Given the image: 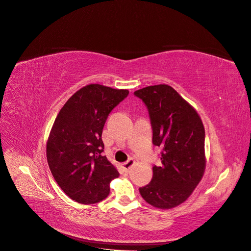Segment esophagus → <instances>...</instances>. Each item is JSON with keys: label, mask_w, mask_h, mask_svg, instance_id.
<instances>
[{"label": "esophagus", "mask_w": 251, "mask_h": 251, "mask_svg": "<svg viewBox=\"0 0 251 251\" xmlns=\"http://www.w3.org/2000/svg\"><path fill=\"white\" fill-rule=\"evenodd\" d=\"M134 163H135V162H134L133 159H129L127 162H125V163L123 164V169H124L125 172H128L129 169L134 165Z\"/></svg>", "instance_id": "esophagus-1"}]
</instances>
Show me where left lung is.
<instances>
[{
    "instance_id": "1",
    "label": "left lung",
    "mask_w": 251,
    "mask_h": 251,
    "mask_svg": "<svg viewBox=\"0 0 251 251\" xmlns=\"http://www.w3.org/2000/svg\"><path fill=\"white\" fill-rule=\"evenodd\" d=\"M147 105L152 143L162 148L160 167L152 179L139 188L142 199L168 209L185 201L201 182L205 169L204 127L201 117L178 92L167 84L136 90Z\"/></svg>"
}]
</instances>
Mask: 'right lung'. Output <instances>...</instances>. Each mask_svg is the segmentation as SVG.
<instances>
[{
    "label": "right lung",
    "mask_w": 251,
    "mask_h": 251,
    "mask_svg": "<svg viewBox=\"0 0 251 251\" xmlns=\"http://www.w3.org/2000/svg\"><path fill=\"white\" fill-rule=\"evenodd\" d=\"M127 89L89 84L76 91L59 112L47 143L51 175L71 200L97 203L110 193V182L119 176L102 155V128Z\"/></svg>",
    "instance_id": "right-lung-1"
}]
</instances>
